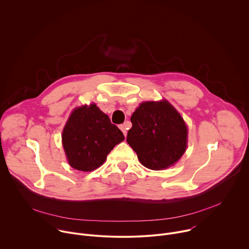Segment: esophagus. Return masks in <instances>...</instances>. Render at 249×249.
Returning <instances> with one entry per match:
<instances>
[{"instance_id":"esophagus-1","label":"esophagus","mask_w":249,"mask_h":249,"mask_svg":"<svg viewBox=\"0 0 249 249\" xmlns=\"http://www.w3.org/2000/svg\"><path fill=\"white\" fill-rule=\"evenodd\" d=\"M119 127H120V129L123 131L124 135V136H126V134H127V130H126V129H127V128H126V124H121Z\"/></svg>"}]
</instances>
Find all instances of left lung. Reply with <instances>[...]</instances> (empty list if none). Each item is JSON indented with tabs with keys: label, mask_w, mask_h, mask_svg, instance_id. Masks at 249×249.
<instances>
[{
	"label": "left lung",
	"mask_w": 249,
	"mask_h": 249,
	"mask_svg": "<svg viewBox=\"0 0 249 249\" xmlns=\"http://www.w3.org/2000/svg\"><path fill=\"white\" fill-rule=\"evenodd\" d=\"M126 141L142 165L162 170L174 165L188 145V126L166 99L144 101L133 112Z\"/></svg>",
	"instance_id": "obj_1"
}]
</instances>
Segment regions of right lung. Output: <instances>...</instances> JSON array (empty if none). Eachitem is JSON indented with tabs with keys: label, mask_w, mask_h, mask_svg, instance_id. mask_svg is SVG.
Listing matches in <instances>:
<instances>
[{
	"label": "right lung",
	"mask_w": 249,
	"mask_h": 249,
	"mask_svg": "<svg viewBox=\"0 0 249 249\" xmlns=\"http://www.w3.org/2000/svg\"><path fill=\"white\" fill-rule=\"evenodd\" d=\"M61 138L69 165L84 172L101 166L113 148L124 140L123 132L95 103L71 112Z\"/></svg>",
	"instance_id": "1"
}]
</instances>
